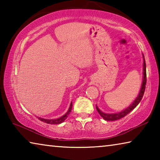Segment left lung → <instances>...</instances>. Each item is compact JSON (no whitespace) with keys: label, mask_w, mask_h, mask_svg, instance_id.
Wrapping results in <instances>:
<instances>
[{"label":"left lung","mask_w":160,"mask_h":160,"mask_svg":"<svg viewBox=\"0 0 160 160\" xmlns=\"http://www.w3.org/2000/svg\"><path fill=\"white\" fill-rule=\"evenodd\" d=\"M143 56V70H142V85L141 88H140V90L139 92L138 95L137 96L136 98L134 100L131 104H130L128 107H127L126 109H123L121 111V112H119L117 113H107L102 112L101 110L99 109V107L96 105V108L99 115L102 116V117L104 119L105 121H116L118 120V119L122 118L124 116H126L127 114L131 112L132 110H133L135 107L138 106V104H139L141 101L142 98L143 94L145 92V85H146V82H147V76H146V64H145V60L144 55L142 54Z\"/></svg>","instance_id":"left-lung-1"}]
</instances>
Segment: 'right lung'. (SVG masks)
I'll use <instances>...</instances> for the list:
<instances>
[{
    "label": "right lung",
    "mask_w": 160,
    "mask_h": 160,
    "mask_svg": "<svg viewBox=\"0 0 160 160\" xmlns=\"http://www.w3.org/2000/svg\"><path fill=\"white\" fill-rule=\"evenodd\" d=\"M72 107V103L71 102V103H70L69 109H68V112L66 113H65L63 116H62L61 117H60V118H55V119H47V118H41V117H37V118H39L40 121H43V122H45V123H48V124H59V123H63L65 120H66V119L68 117V116L70 114V112H71Z\"/></svg>",
    "instance_id": "1"
}]
</instances>
